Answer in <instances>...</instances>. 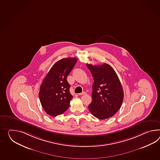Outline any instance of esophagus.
I'll return each mask as SVG.
<instances>
[{"label":"esophagus","mask_w":160,"mask_h":160,"mask_svg":"<svg viewBox=\"0 0 160 160\" xmlns=\"http://www.w3.org/2000/svg\"><path fill=\"white\" fill-rule=\"evenodd\" d=\"M86 94V92H82V93H80V94H78V95H84V94Z\"/></svg>","instance_id":"esophagus-1"}]
</instances>
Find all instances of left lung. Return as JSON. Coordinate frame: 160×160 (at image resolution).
I'll list each match as a JSON object with an SVG mask.
<instances>
[{
    "instance_id": "8db88e82",
    "label": "left lung",
    "mask_w": 160,
    "mask_h": 160,
    "mask_svg": "<svg viewBox=\"0 0 160 160\" xmlns=\"http://www.w3.org/2000/svg\"><path fill=\"white\" fill-rule=\"evenodd\" d=\"M94 78L92 101L88 106L91 113L99 119L113 116L120 108L124 92L113 68L108 63L101 65L87 64Z\"/></svg>"
}]
</instances>
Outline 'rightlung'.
<instances>
[{
    "label": "right lung",
    "instance_id": "1",
    "mask_svg": "<svg viewBox=\"0 0 160 160\" xmlns=\"http://www.w3.org/2000/svg\"><path fill=\"white\" fill-rule=\"evenodd\" d=\"M77 62L76 58L59 60L51 67L40 86V101L45 112L51 116L62 114L69 108L73 96L67 76Z\"/></svg>",
    "mask_w": 160,
    "mask_h": 160
}]
</instances>
